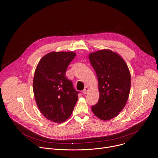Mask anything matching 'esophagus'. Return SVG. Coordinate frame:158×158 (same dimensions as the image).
Returning a JSON list of instances; mask_svg holds the SVG:
<instances>
[{"instance_id": "esophagus-1", "label": "esophagus", "mask_w": 158, "mask_h": 158, "mask_svg": "<svg viewBox=\"0 0 158 158\" xmlns=\"http://www.w3.org/2000/svg\"><path fill=\"white\" fill-rule=\"evenodd\" d=\"M89 90V87L85 86V87L84 88V89L82 90V93H83V94H87V93H88Z\"/></svg>"}]
</instances>
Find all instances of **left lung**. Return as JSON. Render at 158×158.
<instances>
[{"instance_id":"obj_1","label":"left lung","mask_w":158,"mask_h":158,"mask_svg":"<svg viewBox=\"0 0 158 158\" xmlns=\"http://www.w3.org/2000/svg\"><path fill=\"white\" fill-rule=\"evenodd\" d=\"M89 59L97 75L99 93L92 111L100 120H110L127 103L131 91L130 71L121 56L108 49L91 53Z\"/></svg>"}]
</instances>
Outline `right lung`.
<instances>
[{"instance_id":"1","label":"right lung","mask_w":158,"mask_h":158,"mask_svg":"<svg viewBox=\"0 0 158 158\" xmlns=\"http://www.w3.org/2000/svg\"><path fill=\"white\" fill-rule=\"evenodd\" d=\"M76 55L73 52H50L35 69L33 85L37 106L45 117L55 123L67 120L77 102L79 92L65 76Z\"/></svg>"}]
</instances>
